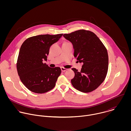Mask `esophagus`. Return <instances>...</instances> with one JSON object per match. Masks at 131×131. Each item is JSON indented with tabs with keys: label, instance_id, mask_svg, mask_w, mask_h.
I'll return each mask as SVG.
<instances>
[{
	"label": "esophagus",
	"instance_id": "esophagus-1",
	"mask_svg": "<svg viewBox=\"0 0 131 131\" xmlns=\"http://www.w3.org/2000/svg\"><path fill=\"white\" fill-rule=\"evenodd\" d=\"M61 69L62 71H63V72H65L66 70H67V68H65L63 67H62L61 68Z\"/></svg>",
	"mask_w": 131,
	"mask_h": 131
}]
</instances>
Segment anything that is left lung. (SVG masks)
<instances>
[{"label": "left lung", "instance_id": "obj_1", "mask_svg": "<svg viewBox=\"0 0 131 131\" xmlns=\"http://www.w3.org/2000/svg\"><path fill=\"white\" fill-rule=\"evenodd\" d=\"M73 45L74 57L83 63L80 71L71 69L74 77L71 80L77 90L89 93L96 89L104 81L108 69L107 50L99 37L90 30L80 29L63 35Z\"/></svg>", "mask_w": 131, "mask_h": 131}]
</instances>
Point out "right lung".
<instances>
[{"mask_svg":"<svg viewBox=\"0 0 131 131\" xmlns=\"http://www.w3.org/2000/svg\"><path fill=\"white\" fill-rule=\"evenodd\" d=\"M63 34L32 36L22 43L16 63L18 76L30 91L42 94L53 89L61 73L59 67L51 68L47 61L50 47L57 42Z\"/></svg>","mask_w":131,"mask_h":131,"instance_id":"obj_1","label":"right lung"}]
</instances>
